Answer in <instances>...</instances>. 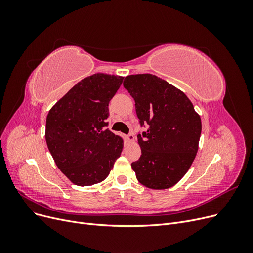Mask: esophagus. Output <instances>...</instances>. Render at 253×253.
I'll return each instance as SVG.
<instances>
[{"label": "esophagus", "mask_w": 253, "mask_h": 253, "mask_svg": "<svg viewBox=\"0 0 253 253\" xmlns=\"http://www.w3.org/2000/svg\"><path fill=\"white\" fill-rule=\"evenodd\" d=\"M126 140H127V142H133V141L135 140V136H134V134L129 133V134L126 136Z\"/></svg>", "instance_id": "esophagus-1"}]
</instances>
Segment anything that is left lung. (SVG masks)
Returning a JSON list of instances; mask_svg holds the SVG:
<instances>
[{"mask_svg": "<svg viewBox=\"0 0 253 253\" xmlns=\"http://www.w3.org/2000/svg\"><path fill=\"white\" fill-rule=\"evenodd\" d=\"M141 126L137 135L141 156L132 168L141 185L164 190L176 185L192 165L202 133L201 117L189 98L152 74L126 77Z\"/></svg>", "mask_w": 253, "mask_h": 253, "instance_id": "8db88e82", "label": "left lung"}]
</instances>
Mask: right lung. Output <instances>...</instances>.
<instances>
[{
	"label": "right lung",
	"instance_id": "add662e5",
	"mask_svg": "<svg viewBox=\"0 0 253 253\" xmlns=\"http://www.w3.org/2000/svg\"><path fill=\"white\" fill-rule=\"evenodd\" d=\"M124 77L94 74L82 79L48 112L45 139L57 167L73 183L91 186L104 180L124 148L106 119L109 103Z\"/></svg>",
	"mask_w": 253,
	"mask_h": 253
}]
</instances>
